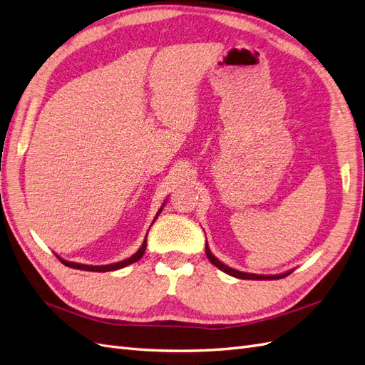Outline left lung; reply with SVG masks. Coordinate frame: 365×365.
Returning <instances> with one entry per match:
<instances>
[{
	"label": "left lung",
	"mask_w": 365,
	"mask_h": 365,
	"mask_svg": "<svg viewBox=\"0 0 365 365\" xmlns=\"http://www.w3.org/2000/svg\"><path fill=\"white\" fill-rule=\"evenodd\" d=\"M205 255L207 258H209V261L216 265L220 270H222L224 273L230 274V277H235V278H240V279H281V278H285L287 274H290L292 272H287V273H281V274H253V273H245V272H240V270H235V269H230L229 265L222 264L218 258H215V255L210 252L209 245H207L205 242Z\"/></svg>",
	"instance_id": "obj_1"
}]
</instances>
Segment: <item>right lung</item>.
I'll list each match as a JSON object with an SVG mask.
<instances>
[{
    "label": "right lung",
    "instance_id": "add662e5",
    "mask_svg": "<svg viewBox=\"0 0 365 365\" xmlns=\"http://www.w3.org/2000/svg\"><path fill=\"white\" fill-rule=\"evenodd\" d=\"M164 204H165V202H164ZM164 204L161 205V209L158 210V213H156L155 220L158 218V215L161 213V210H163ZM155 220H153V222H155ZM147 233H149V232H147ZM145 247H147V235H145V240H144V242L141 244V247L138 249V252H136L135 255H132L130 258H127V259H124V261H120V262H115V264H107V265H86V264H78V262H71V261H66V259L60 258V256H58V259H60V261H61L64 265H67V267L78 269V270H87V272H112V270H118V269L127 267V265H130V264L136 262L138 259H141V258H143V255H144V252H145Z\"/></svg>",
    "mask_w": 365,
    "mask_h": 365
}]
</instances>
